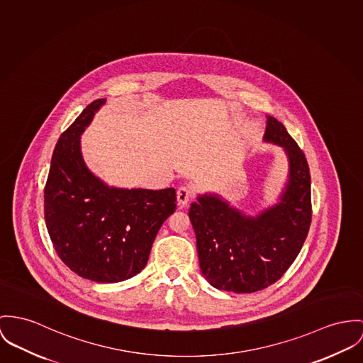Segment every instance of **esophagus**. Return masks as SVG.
I'll use <instances>...</instances> for the list:
<instances>
[{"label": "esophagus", "mask_w": 363, "mask_h": 363, "mask_svg": "<svg viewBox=\"0 0 363 363\" xmlns=\"http://www.w3.org/2000/svg\"><path fill=\"white\" fill-rule=\"evenodd\" d=\"M191 197H192V191L188 186H181L177 191V200H178L179 206H186L188 201L191 200Z\"/></svg>", "instance_id": "esophagus-1"}]
</instances>
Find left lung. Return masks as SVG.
<instances>
[{
    "mask_svg": "<svg viewBox=\"0 0 363 363\" xmlns=\"http://www.w3.org/2000/svg\"><path fill=\"white\" fill-rule=\"evenodd\" d=\"M262 140L281 147L287 157V177L272 204L251 216L206 192L189 208L201 275L218 290L254 293L271 286L307 239L312 216L307 159L284 125L268 114Z\"/></svg>",
    "mask_w": 363,
    "mask_h": 363,
    "instance_id": "left-lung-1",
    "label": "left lung"
}]
</instances>
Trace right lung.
<instances>
[{
	"label": "right lung",
	"mask_w": 363,
	"mask_h": 363,
	"mask_svg": "<svg viewBox=\"0 0 363 363\" xmlns=\"http://www.w3.org/2000/svg\"><path fill=\"white\" fill-rule=\"evenodd\" d=\"M105 102L89 104L59 137L44 210L60 259L84 279L117 283L145 268L160 226L177 208V196L174 188L108 185L86 166L82 135Z\"/></svg>",
	"instance_id": "1"
}]
</instances>
